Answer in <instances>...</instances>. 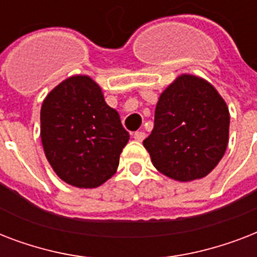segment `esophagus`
<instances>
[{
  "instance_id": "1",
  "label": "esophagus",
  "mask_w": 257,
  "mask_h": 257,
  "mask_svg": "<svg viewBox=\"0 0 257 257\" xmlns=\"http://www.w3.org/2000/svg\"><path fill=\"white\" fill-rule=\"evenodd\" d=\"M145 136H147V135H145V132H143V131H137V132L133 133V137H135V140L140 141V143L144 140Z\"/></svg>"
}]
</instances>
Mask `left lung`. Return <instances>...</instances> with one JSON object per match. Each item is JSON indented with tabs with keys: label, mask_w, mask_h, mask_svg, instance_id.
<instances>
[{
	"label": "left lung",
	"mask_w": 257,
	"mask_h": 257,
	"mask_svg": "<svg viewBox=\"0 0 257 257\" xmlns=\"http://www.w3.org/2000/svg\"><path fill=\"white\" fill-rule=\"evenodd\" d=\"M229 135V110L203 78L183 74L161 93L155 126L144 140L155 168L177 181L203 179L219 164Z\"/></svg>",
	"instance_id": "8db88e82"
}]
</instances>
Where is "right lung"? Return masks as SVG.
Here are the masks:
<instances>
[{
	"mask_svg": "<svg viewBox=\"0 0 257 257\" xmlns=\"http://www.w3.org/2000/svg\"><path fill=\"white\" fill-rule=\"evenodd\" d=\"M129 140L118 113L88 76L58 84L41 106V141L53 171L77 188H96L117 171Z\"/></svg>",
	"mask_w": 257,
	"mask_h": 257,
	"instance_id": "1",
	"label": "right lung"
}]
</instances>
